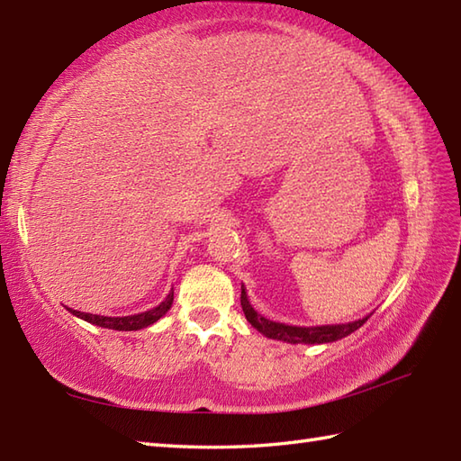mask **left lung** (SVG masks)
<instances>
[{"mask_svg":"<svg viewBox=\"0 0 461 461\" xmlns=\"http://www.w3.org/2000/svg\"><path fill=\"white\" fill-rule=\"evenodd\" d=\"M241 309L246 312V319L251 322V327H256L261 335H266L267 339H277V340H285L291 342V345H322V342H332L339 339L348 337L350 332H355L360 329L368 317L358 319L347 322V325H322V327H291V325H283V322H273L266 317H261L249 305L246 289L241 285Z\"/></svg>","mask_w":461,"mask_h":461,"instance_id":"left-lung-1","label":"left lung"}]
</instances>
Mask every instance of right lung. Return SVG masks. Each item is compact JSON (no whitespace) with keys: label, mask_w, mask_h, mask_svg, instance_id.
<instances>
[{"label":"right lung","mask_w":461,"mask_h":461,"mask_svg":"<svg viewBox=\"0 0 461 461\" xmlns=\"http://www.w3.org/2000/svg\"><path fill=\"white\" fill-rule=\"evenodd\" d=\"M172 301H174V289L168 293V297H166L158 307H154L146 312H139V315H129V317H103V315H91V312H81L75 309H68V311H71L75 317H79L86 322H93V325L103 327V329L139 330V329H144L149 325H154L156 321L164 317L166 312H168V309L172 307Z\"/></svg>","instance_id":"obj_1"}]
</instances>
